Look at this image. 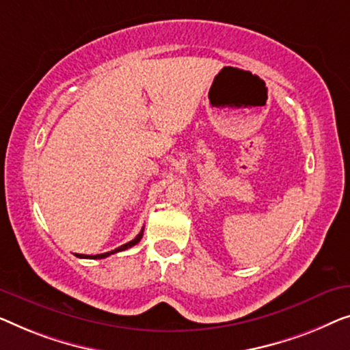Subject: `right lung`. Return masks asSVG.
Here are the masks:
<instances>
[{
  "label": "right lung",
  "mask_w": 350,
  "mask_h": 350,
  "mask_svg": "<svg viewBox=\"0 0 350 350\" xmlns=\"http://www.w3.org/2000/svg\"><path fill=\"white\" fill-rule=\"evenodd\" d=\"M142 231H144V230H141V233L137 234L135 239L130 241V243H126V244H124V245H120V247H117V249H114V250H111V252H106V254H98V255H82V254H77V257H79V258H106V257H109V255L116 254V252H122V250L130 249V247H133V245H135V244L139 243L141 238H142Z\"/></svg>",
  "instance_id": "1"
}]
</instances>
